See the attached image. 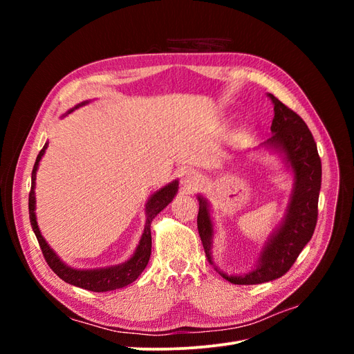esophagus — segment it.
Returning a JSON list of instances; mask_svg holds the SVG:
<instances>
[{
  "mask_svg": "<svg viewBox=\"0 0 354 354\" xmlns=\"http://www.w3.org/2000/svg\"><path fill=\"white\" fill-rule=\"evenodd\" d=\"M181 185L189 189H194L201 183V174L194 168H185L180 174Z\"/></svg>",
  "mask_w": 354,
  "mask_h": 354,
  "instance_id": "1",
  "label": "esophagus"
}]
</instances>
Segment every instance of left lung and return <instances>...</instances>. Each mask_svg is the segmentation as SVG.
<instances>
[{"instance_id": "1", "label": "left lung", "mask_w": 354, "mask_h": 354, "mask_svg": "<svg viewBox=\"0 0 354 354\" xmlns=\"http://www.w3.org/2000/svg\"><path fill=\"white\" fill-rule=\"evenodd\" d=\"M269 95L274 106V118L270 127L272 137L267 138L260 147L279 155L292 177V189L281 223L269 234L255 264L248 272L229 274L214 263L212 248L216 226L211 216V205L205 196L196 195L199 202L198 230L208 261L224 279L234 285L264 283L283 276L312 239L317 221L322 164L315 138L301 118L286 108L273 94Z\"/></svg>"}]
</instances>
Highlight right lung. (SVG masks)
<instances>
[{"label":"right lung","mask_w":354,"mask_h":354,"mask_svg":"<svg viewBox=\"0 0 354 354\" xmlns=\"http://www.w3.org/2000/svg\"><path fill=\"white\" fill-rule=\"evenodd\" d=\"M90 103V100H85L80 104L75 106V108L69 109L65 115H69L75 109L81 108ZM62 116V118H63ZM48 147V142L41 149V152L37 156L34 169H32V183H30V194H29V218H30V226L34 230L35 236L38 239V243L44 254L48 266L51 270L55 272L60 279L65 281L66 283L75 285L87 289V291L93 292H106V291H113V289H120L127 285L133 283L142 272L146 269V266L151 259L152 252V233H151V224L158 214L162 211L168 203L174 199L178 192V180H173L171 183L160 187L159 190L153 192V194L149 196L146 205H145V229L142 233V238L138 241L137 248L134 250L133 255L130 259L125 260L124 263L108 266V267H97V269H77V267H71L65 261H63L60 257L56 254V251L51 248L46 238L42 236L39 230L38 221H37V199H35V180H37V171L39 167V162L42 156H44L46 151Z\"/></svg>","instance_id":"add662e5"}]
</instances>
